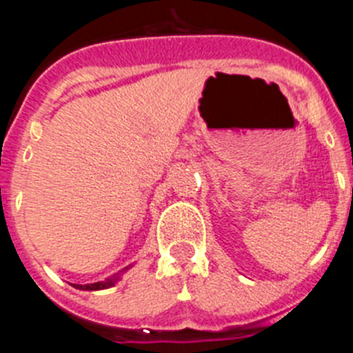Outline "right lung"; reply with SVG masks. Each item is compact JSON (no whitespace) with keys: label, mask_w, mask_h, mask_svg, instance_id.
<instances>
[{"label":"right lung","mask_w":353,"mask_h":353,"mask_svg":"<svg viewBox=\"0 0 353 353\" xmlns=\"http://www.w3.org/2000/svg\"><path fill=\"white\" fill-rule=\"evenodd\" d=\"M118 279H120V276H113V277H109V279H105V281L92 283V285H76V288L88 290V292H92V290H105V288H111V286H113Z\"/></svg>","instance_id":"right-lung-1"}]
</instances>
